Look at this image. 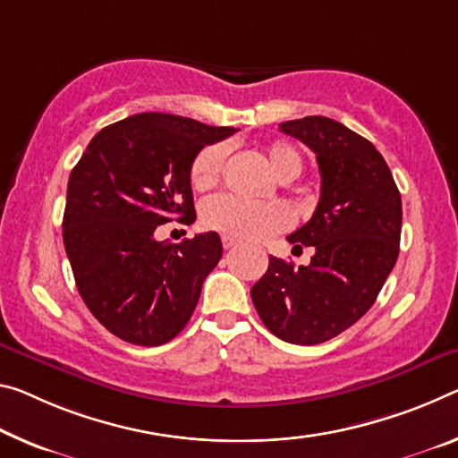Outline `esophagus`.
Segmentation results:
<instances>
[{"label": "esophagus", "mask_w": 458, "mask_h": 458, "mask_svg": "<svg viewBox=\"0 0 458 458\" xmlns=\"http://www.w3.org/2000/svg\"><path fill=\"white\" fill-rule=\"evenodd\" d=\"M222 244H224V249L230 250V249H234V246L238 244V241H234V238H232V236H222Z\"/></svg>", "instance_id": "34e87169"}]
</instances>
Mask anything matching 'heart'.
<instances>
[{
  "label": "heart",
  "instance_id": "obj_1",
  "mask_svg": "<svg viewBox=\"0 0 458 458\" xmlns=\"http://www.w3.org/2000/svg\"><path fill=\"white\" fill-rule=\"evenodd\" d=\"M267 163L279 181H293L303 169L301 155L287 142H273L265 148ZM226 147L208 144L195 155L190 171L193 190H212L220 181ZM201 224L238 241H260L289 226L287 209L275 201H244L232 195H214L203 201Z\"/></svg>",
  "mask_w": 458,
  "mask_h": 458
}]
</instances>
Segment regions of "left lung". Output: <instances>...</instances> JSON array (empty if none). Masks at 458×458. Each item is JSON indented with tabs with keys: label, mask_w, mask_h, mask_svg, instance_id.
<instances>
[{
	"label": "left lung",
	"mask_w": 458,
	"mask_h": 458,
	"mask_svg": "<svg viewBox=\"0 0 458 458\" xmlns=\"http://www.w3.org/2000/svg\"><path fill=\"white\" fill-rule=\"evenodd\" d=\"M316 152L320 201L287 241L314 249L308 267L268 257L250 289L260 320L292 344H320L360 320L399 255L402 195L386 158L336 120L308 115L279 124Z\"/></svg>",
	"instance_id": "8db88e82"
}]
</instances>
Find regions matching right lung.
I'll return each instance as SVG.
<instances>
[{
	"label": "right lung",
	"mask_w": 458,
	"mask_h": 458,
	"mask_svg": "<svg viewBox=\"0 0 458 458\" xmlns=\"http://www.w3.org/2000/svg\"><path fill=\"white\" fill-rule=\"evenodd\" d=\"M234 132L173 114H136L99 130L71 171L64 250L85 306L114 336L158 346L190 322L222 241L206 232L158 242L155 232L171 220L193 222V158Z\"/></svg>",
	"instance_id": "obj_1"
}]
</instances>
